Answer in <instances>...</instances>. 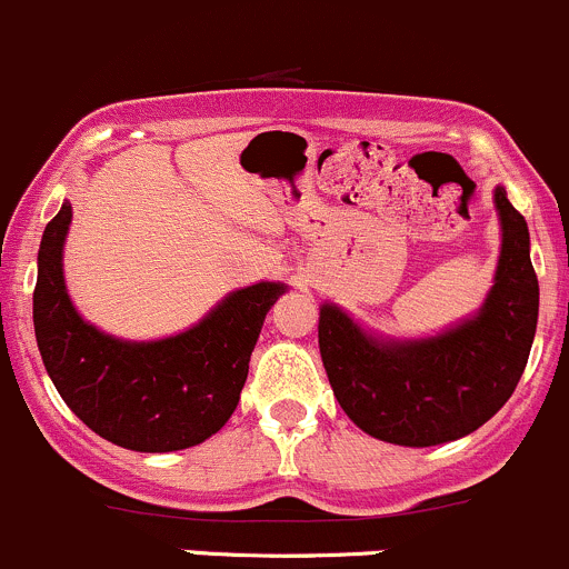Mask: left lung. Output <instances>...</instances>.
Listing matches in <instances>:
<instances>
[{
  "label": "left lung",
  "instance_id": "1",
  "mask_svg": "<svg viewBox=\"0 0 569 569\" xmlns=\"http://www.w3.org/2000/svg\"><path fill=\"white\" fill-rule=\"evenodd\" d=\"M501 254L482 309L425 339L367 331L337 303L320 307L318 342L333 397L367 436L397 447L458 441L512 397L529 361L540 284L529 227L496 189Z\"/></svg>",
  "mask_w": 569,
  "mask_h": 569
}]
</instances>
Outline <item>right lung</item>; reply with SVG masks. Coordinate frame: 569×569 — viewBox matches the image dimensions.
I'll return each mask as SVG.
<instances>
[{
	"label": "right lung",
	"mask_w": 569,
	"mask_h": 569,
	"mask_svg": "<svg viewBox=\"0 0 569 569\" xmlns=\"http://www.w3.org/2000/svg\"><path fill=\"white\" fill-rule=\"evenodd\" d=\"M70 202L46 224L32 296L34 337L68 408L133 452H178L227 425L249 375L262 320L287 290L257 282L230 292L197 326L156 342L98 331L76 312L62 273Z\"/></svg>",
	"instance_id": "1"
}]
</instances>
